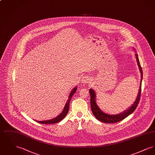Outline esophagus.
<instances>
[{
	"mask_svg": "<svg viewBox=\"0 0 155 155\" xmlns=\"http://www.w3.org/2000/svg\"><path fill=\"white\" fill-rule=\"evenodd\" d=\"M89 80L88 78H84V79L82 80V83L84 84H87L88 82H89Z\"/></svg>",
	"mask_w": 155,
	"mask_h": 155,
	"instance_id": "obj_1",
	"label": "esophagus"
}]
</instances>
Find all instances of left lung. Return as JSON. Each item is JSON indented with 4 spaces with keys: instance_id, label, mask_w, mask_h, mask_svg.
<instances>
[{
    "instance_id": "8db88e82",
    "label": "left lung",
    "mask_w": 155,
    "mask_h": 155,
    "mask_svg": "<svg viewBox=\"0 0 155 155\" xmlns=\"http://www.w3.org/2000/svg\"><path fill=\"white\" fill-rule=\"evenodd\" d=\"M134 49V51H135V49ZM135 58L137 60V63L138 64V66L139 68L140 71V88L138 92V95L136 97L135 101L133 104L127 110H125L124 111L119 113L117 114H109L105 113L102 110L99 106H97L96 102V93L95 91L93 89L91 88L89 89V94L91 96V110L92 111V113L95 117H96L98 120L106 123H117L118 121H121L122 120L124 119L125 117L130 115L131 113H133L135 109L137 108L139 101L140 99V94H141V84H142V70L140 66V62L138 59V54L135 53Z\"/></svg>"
}]
</instances>
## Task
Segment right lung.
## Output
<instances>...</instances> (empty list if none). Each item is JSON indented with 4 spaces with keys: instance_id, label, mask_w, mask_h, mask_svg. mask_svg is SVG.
Masks as SVG:
<instances>
[{
    "instance_id": "1",
    "label": "right lung",
    "mask_w": 155,
    "mask_h": 155,
    "mask_svg": "<svg viewBox=\"0 0 155 155\" xmlns=\"http://www.w3.org/2000/svg\"><path fill=\"white\" fill-rule=\"evenodd\" d=\"M77 87H75L73 89L68 96V99L64 107V109L62 111V112L59 114L57 117H54V118H52L51 120H44V121H37L35 120L37 122H38L39 123H42V124H55V123H57L59 121H60L61 120H62L63 118H64L67 114L68 113V111L69 110V104H70V101L71 100V98L74 95V94L75 93V92L77 91Z\"/></svg>"
}]
</instances>
